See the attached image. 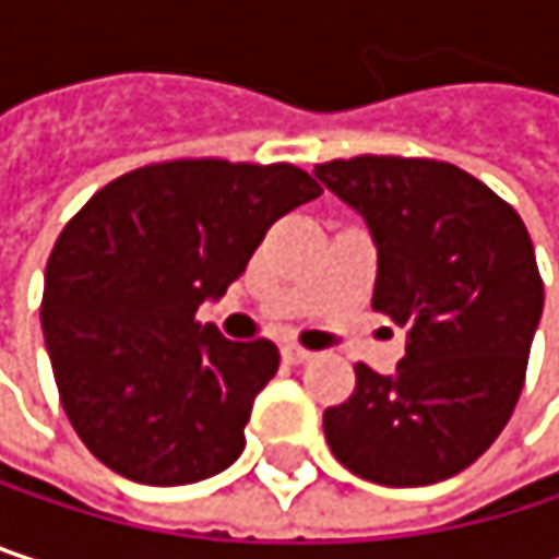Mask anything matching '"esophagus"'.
<instances>
[{"mask_svg":"<svg viewBox=\"0 0 559 559\" xmlns=\"http://www.w3.org/2000/svg\"><path fill=\"white\" fill-rule=\"evenodd\" d=\"M281 356H284V362H290V366H300V362L313 359V353L304 349V346H297V343H287V346L281 349Z\"/></svg>","mask_w":559,"mask_h":559,"instance_id":"obj_1","label":"esophagus"}]
</instances>
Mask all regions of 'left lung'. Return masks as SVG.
Instances as JSON below:
<instances>
[{
  "label": "left lung",
  "instance_id": "1",
  "mask_svg": "<svg viewBox=\"0 0 559 559\" xmlns=\"http://www.w3.org/2000/svg\"><path fill=\"white\" fill-rule=\"evenodd\" d=\"M313 174L366 219L372 310L407 330L391 376L359 362L356 391L323 411L326 443L369 483H443L496 443L524 389L544 310L531 236L499 193L447 162L359 155Z\"/></svg>",
  "mask_w": 559,
  "mask_h": 559
}]
</instances>
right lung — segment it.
I'll list each match as a JSON object with an SVG mask.
<instances>
[{
	"label": "right lung",
	"instance_id": "add662e5",
	"mask_svg": "<svg viewBox=\"0 0 559 559\" xmlns=\"http://www.w3.org/2000/svg\"><path fill=\"white\" fill-rule=\"evenodd\" d=\"M313 197L320 183L294 165L183 158L116 177L63 226L41 326L60 404L99 463L187 486L239 460L278 346L233 343L197 310Z\"/></svg>",
	"mask_w": 559,
	"mask_h": 559
}]
</instances>
